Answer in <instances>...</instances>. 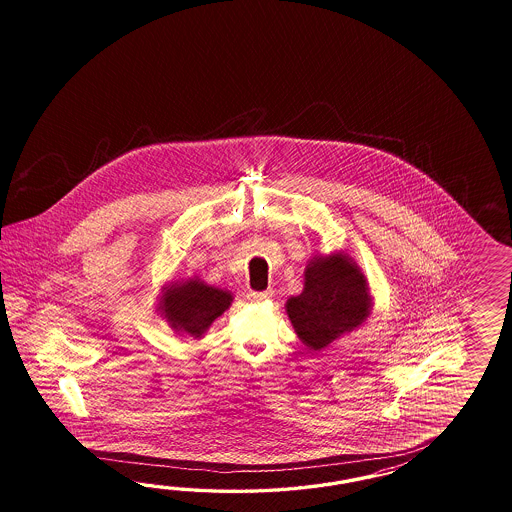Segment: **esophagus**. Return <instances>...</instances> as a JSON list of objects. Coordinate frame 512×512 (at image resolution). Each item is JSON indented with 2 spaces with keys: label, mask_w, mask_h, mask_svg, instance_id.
I'll return each instance as SVG.
<instances>
[{
  "label": "esophagus",
  "mask_w": 512,
  "mask_h": 512,
  "mask_svg": "<svg viewBox=\"0 0 512 512\" xmlns=\"http://www.w3.org/2000/svg\"><path fill=\"white\" fill-rule=\"evenodd\" d=\"M272 296V291H263V293H257V291H251L248 295L249 302H264V300H268Z\"/></svg>",
  "instance_id": "obj_1"
}]
</instances>
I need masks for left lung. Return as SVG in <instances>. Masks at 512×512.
Masks as SVG:
<instances>
[{
    "mask_svg": "<svg viewBox=\"0 0 512 512\" xmlns=\"http://www.w3.org/2000/svg\"><path fill=\"white\" fill-rule=\"evenodd\" d=\"M372 308L368 278L345 251L311 257L302 293L285 302L296 336L313 351L364 325Z\"/></svg>",
    "mask_w": 512,
    "mask_h": 512,
    "instance_id": "obj_1",
    "label": "left lung"
}]
</instances>
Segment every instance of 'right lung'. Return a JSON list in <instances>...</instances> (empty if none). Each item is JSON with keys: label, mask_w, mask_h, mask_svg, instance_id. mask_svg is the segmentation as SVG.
<instances>
[{"label": "right lung", "mask_w": 512, "mask_h": 512, "mask_svg": "<svg viewBox=\"0 0 512 512\" xmlns=\"http://www.w3.org/2000/svg\"><path fill=\"white\" fill-rule=\"evenodd\" d=\"M233 298V293L193 276L186 281L182 279L163 285L157 300V313L176 334L201 340L217 317L231 308Z\"/></svg>", "instance_id": "1"}]
</instances>
